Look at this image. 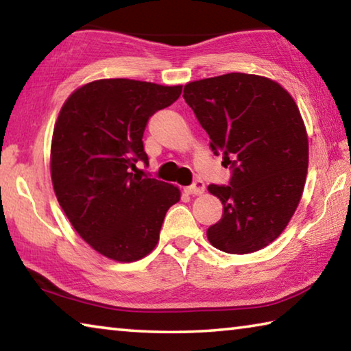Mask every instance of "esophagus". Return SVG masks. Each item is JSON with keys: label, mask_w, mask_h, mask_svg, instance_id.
I'll return each mask as SVG.
<instances>
[{"label": "esophagus", "mask_w": 351, "mask_h": 351, "mask_svg": "<svg viewBox=\"0 0 351 351\" xmlns=\"http://www.w3.org/2000/svg\"><path fill=\"white\" fill-rule=\"evenodd\" d=\"M204 189H206V186H204L203 181L195 180L192 186L186 187V193H189V195H199V193L204 192Z\"/></svg>", "instance_id": "obj_1"}]
</instances>
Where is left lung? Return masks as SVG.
<instances>
[{"label":"left lung","instance_id":"left-lung-1","mask_svg":"<svg viewBox=\"0 0 351 351\" xmlns=\"http://www.w3.org/2000/svg\"><path fill=\"white\" fill-rule=\"evenodd\" d=\"M182 97L232 170L228 186L207 187L223 204L207 239L228 254L260 251L283 232L304 192L308 138L294 99L277 82L243 73L190 82Z\"/></svg>","mask_w":351,"mask_h":351}]
</instances>
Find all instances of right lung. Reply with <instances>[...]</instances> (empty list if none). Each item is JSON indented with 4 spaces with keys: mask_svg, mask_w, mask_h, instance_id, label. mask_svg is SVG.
Returning <instances> with one entry per match:
<instances>
[{
    "mask_svg": "<svg viewBox=\"0 0 351 351\" xmlns=\"http://www.w3.org/2000/svg\"><path fill=\"white\" fill-rule=\"evenodd\" d=\"M182 86L102 79L75 90L62 106L51 145V178L63 212L83 240L116 261L150 254L170 206L171 184L133 175L148 164L145 127L170 106Z\"/></svg>",
    "mask_w": 351,
    "mask_h": 351,
    "instance_id": "1",
    "label": "right lung"
}]
</instances>
